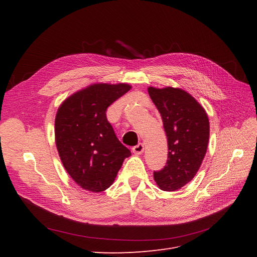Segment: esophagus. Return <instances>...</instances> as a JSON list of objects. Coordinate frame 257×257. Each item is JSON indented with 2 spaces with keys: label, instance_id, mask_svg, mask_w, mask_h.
<instances>
[{
  "label": "esophagus",
  "instance_id": "esophagus-1",
  "mask_svg": "<svg viewBox=\"0 0 257 257\" xmlns=\"http://www.w3.org/2000/svg\"><path fill=\"white\" fill-rule=\"evenodd\" d=\"M133 152L135 153V154H142L143 152H144V150H145V146H144V144H142V143H139L138 145H136V146H134L133 147Z\"/></svg>",
  "mask_w": 257,
  "mask_h": 257
}]
</instances>
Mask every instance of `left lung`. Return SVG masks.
<instances>
[{"label": "left lung", "instance_id": "8db88e82", "mask_svg": "<svg viewBox=\"0 0 257 257\" xmlns=\"http://www.w3.org/2000/svg\"><path fill=\"white\" fill-rule=\"evenodd\" d=\"M159 109L167 136L168 160L154 172L163 191H177L189 183L201 165L209 141V120L205 109L181 89H148Z\"/></svg>", "mask_w": 257, "mask_h": 257}]
</instances>
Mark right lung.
<instances>
[{
    "instance_id": "obj_1",
    "label": "right lung",
    "mask_w": 257,
    "mask_h": 257,
    "mask_svg": "<svg viewBox=\"0 0 257 257\" xmlns=\"http://www.w3.org/2000/svg\"><path fill=\"white\" fill-rule=\"evenodd\" d=\"M131 89L126 83L93 84L65 99L54 123L63 166L82 189L109 188L131 151L115 136L106 111Z\"/></svg>"
}]
</instances>
